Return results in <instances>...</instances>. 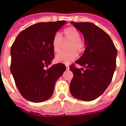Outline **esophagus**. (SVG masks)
Wrapping results in <instances>:
<instances>
[{"label":"esophagus","mask_w":126,"mask_h":126,"mask_svg":"<svg viewBox=\"0 0 126 126\" xmlns=\"http://www.w3.org/2000/svg\"><path fill=\"white\" fill-rule=\"evenodd\" d=\"M66 69L68 70V69H69V66L68 65H66Z\"/></svg>","instance_id":"esophagus-1"}]
</instances>
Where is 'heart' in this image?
Wrapping results in <instances>:
<instances>
[{
	"label": "heart",
	"mask_w": 126,
	"mask_h": 126,
	"mask_svg": "<svg viewBox=\"0 0 126 126\" xmlns=\"http://www.w3.org/2000/svg\"><path fill=\"white\" fill-rule=\"evenodd\" d=\"M62 36L58 33L53 36L51 40L52 49L55 53L61 50L63 42H69L67 44L69 51H62L58 53L55 57L57 63H69L77 57L78 53H83L86 48V42L84 38L80 37V32L75 27H68L62 31Z\"/></svg>",
	"instance_id": "obj_1"
}]
</instances>
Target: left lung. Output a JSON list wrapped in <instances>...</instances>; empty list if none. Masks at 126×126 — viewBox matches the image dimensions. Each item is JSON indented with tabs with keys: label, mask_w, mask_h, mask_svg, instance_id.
<instances>
[{
	"label": "left lung",
	"mask_w": 126,
	"mask_h": 126,
	"mask_svg": "<svg viewBox=\"0 0 126 126\" xmlns=\"http://www.w3.org/2000/svg\"><path fill=\"white\" fill-rule=\"evenodd\" d=\"M71 23L83 34L86 47L82 56L75 61L85 69L77 68L75 63L69 67L73 73L70 91L73 97L91 101L103 94L111 82L117 49L109 35L94 23Z\"/></svg>",
	"instance_id": "obj_1"
}]
</instances>
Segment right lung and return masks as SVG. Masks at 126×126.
<instances>
[{"label": "right lung", "mask_w": 126, "mask_h": 126, "mask_svg": "<svg viewBox=\"0 0 126 126\" xmlns=\"http://www.w3.org/2000/svg\"><path fill=\"white\" fill-rule=\"evenodd\" d=\"M66 21L38 23L22 31L11 47L10 71L21 95L29 101L40 103L53 94L55 82L66 67L51 64L54 58L51 40Z\"/></svg>", "instance_id": "right-lung-1"}]
</instances>
